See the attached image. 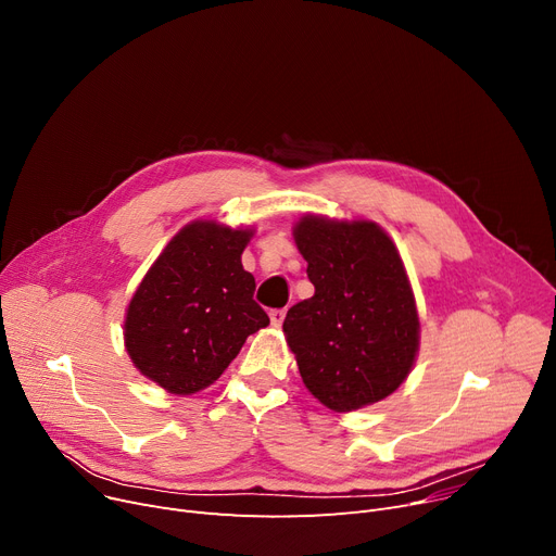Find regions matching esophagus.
Listing matches in <instances>:
<instances>
[{"label":"esophagus","mask_w":556,"mask_h":556,"mask_svg":"<svg viewBox=\"0 0 556 556\" xmlns=\"http://www.w3.org/2000/svg\"><path fill=\"white\" fill-rule=\"evenodd\" d=\"M283 319H286V308H275V311H270V323H273L275 327H281Z\"/></svg>","instance_id":"1"}]
</instances>
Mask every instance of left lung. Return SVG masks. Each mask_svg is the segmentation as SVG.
I'll use <instances>...</instances> for the list:
<instances>
[{
    "label": "left lung",
    "instance_id": "left-lung-1",
    "mask_svg": "<svg viewBox=\"0 0 556 556\" xmlns=\"http://www.w3.org/2000/svg\"><path fill=\"white\" fill-rule=\"evenodd\" d=\"M295 243L315 295L288 308L283 331L308 392L336 413L390 396L410 374L419 317L403 261L371 220L304 216Z\"/></svg>",
    "mask_w": 556,
    "mask_h": 556
}]
</instances>
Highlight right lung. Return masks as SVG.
<instances>
[{
  "instance_id": "1",
  "label": "right lung",
  "mask_w": 556,
  "mask_h": 556,
  "mask_svg": "<svg viewBox=\"0 0 556 556\" xmlns=\"http://www.w3.org/2000/svg\"><path fill=\"white\" fill-rule=\"evenodd\" d=\"M252 237L195 220L139 283L126 313V349L135 367L170 394L212 386L237 358L248 336L270 325L254 302V277L241 254Z\"/></svg>"
}]
</instances>
